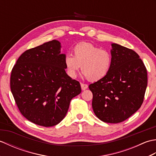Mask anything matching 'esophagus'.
<instances>
[{
  "label": "esophagus",
  "instance_id": "obj_1",
  "mask_svg": "<svg viewBox=\"0 0 156 156\" xmlns=\"http://www.w3.org/2000/svg\"><path fill=\"white\" fill-rule=\"evenodd\" d=\"M80 85H81V88H82V90H86V89L88 88V85L86 84L81 83Z\"/></svg>",
  "mask_w": 156,
  "mask_h": 156
}]
</instances>
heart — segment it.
<instances>
[{
  "label": "heart",
  "mask_w": 156,
  "mask_h": 156,
  "mask_svg": "<svg viewBox=\"0 0 156 156\" xmlns=\"http://www.w3.org/2000/svg\"><path fill=\"white\" fill-rule=\"evenodd\" d=\"M74 55L65 58L68 75L76 77L82 66V71L90 81H98L108 74L112 65V55L107 49H100L91 44L82 43L73 49Z\"/></svg>",
  "instance_id": "b5f03b06"
}]
</instances>
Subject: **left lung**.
<instances>
[{"label":"left lung","instance_id":"left-lung-1","mask_svg":"<svg viewBox=\"0 0 156 156\" xmlns=\"http://www.w3.org/2000/svg\"><path fill=\"white\" fill-rule=\"evenodd\" d=\"M112 65L108 74L89 85L92 108L105 122L118 123L134 114L144 102L147 86L146 68L135 51L112 44Z\"/></svg>","mask_w":156,"mask_h":156}]
</instances>
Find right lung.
Wrapping results in <instances>:
<instances>
[{
  "mask_svg": "<svg viewBox=\"0 0 156 156\" xmlns=\"http://www.w3.org/2000/svg\"><path fill=\"white\" fill-rule=\"evenodd\" d=\"M60 43L46 42L27 49L13 66L11 90L23 117L34 123L52 127L67 113L72 99L81 92L80 82L66 74Z\"/></svg>",
  "mask_w": 156,
  "mask_h": 156,
  "instance_id": "add662e5",
  "label": "right lung"
}]
</instances>
